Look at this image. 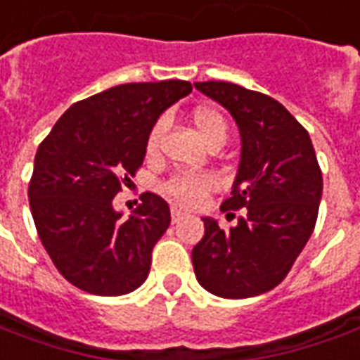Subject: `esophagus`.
Masks as SVG:
<instances>
[{"mask_svg":"<svg viewBox=\"0 0 360 360\" xmlns=\"http://www.w3.org/2000/svg\"><path fill=\"white\" fill-rule=\"evenodd\" d=\"M170 217H172V223H178L184 217V211L178 207H170Z\"/></svg>","mask_w":360,"mask_h":360,"instance_id":"34e87169","label":"esophagus"}]
</instances>
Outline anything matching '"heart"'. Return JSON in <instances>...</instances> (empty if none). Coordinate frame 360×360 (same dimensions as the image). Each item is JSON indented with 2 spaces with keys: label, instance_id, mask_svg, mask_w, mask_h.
Segmentation results:
<instances>
[{
  "label": "heart",
  "instance_id": "b5f03b06",
  "mask_svg": "<svg viewBox=\"0 0 360 360\" xmlns=\"http://www.w3.org/2000/svg\"><path fill=\"white\" fill-rule=\"evenodd\" d=\"M193 124L198 127V131L201 137L209 143L215 141H223L226 139V122L223 118V114H219L217 110L211 108H198L193 112ZM168 118L160 116L149 129L147 141H145V151L149 157H155L159 153L160 139L167 131ZM217 180L215 176L209 172H193V174H174L170 176L168 180L162 182L160 190L165 195H168L170 200L184 205V207H193L198 205L211 190H215Z\"/></svg>",
  "mask_w": 360,
  "mask_h": 360
}]
</instances>
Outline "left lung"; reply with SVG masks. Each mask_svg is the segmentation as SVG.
Returning a JSON list of instances; mask_svg holds the SVG:
<instances>
[{"instance_id":"8db88e82","label":"left lung","mask_w":360,"mask_h":360,"mask_svg":"<svg viewBox=\"0 0 360 360\" xmlns=\"http://www.w3.org/2000/svg\"><path fill=\"white\" fill-rule=\"evenodd\" d=\"M193 85L238 126L240 165L221 211L244 209L229 231L203 217L193 271L217 297H257L287 277L307 246L322 200V170L308 131L275 98L225 81Z\"/></svg>"}]
</instances>
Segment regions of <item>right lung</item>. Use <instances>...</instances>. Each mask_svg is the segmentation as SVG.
<instances>
[{
	"mask_svg": "<svg viewBox=\"0 0 360 360\" xmlns=\"http://www.w3.org/2000/svg\"><path fill=\"white\" fill-rule=\"evenodd\" d=\"M190 93L180 79L112 86L68 108L38 147L32 219L53 266L77 289L120 297L147 279L153 246L170 225L168 203L145 192L122 219L112 200L143 165L153 124Z\"/></svg>",
	"mask_w": 360,
	"mask_h": 360,
	"instance_id": "obj_1",
	"label": "right lung"
}]
</instances>
